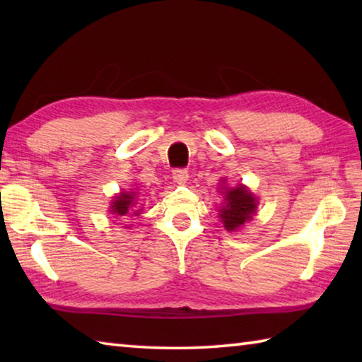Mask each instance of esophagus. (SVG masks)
Wrapping results in <instances>:
<instances>
[{
    "label": "esophagus",
    "instance_id": "esophagus-1",
    "mask_svg": "<svg viewBox=\"0 0 362 362\" xmlns=\"http://www.w3.org/2000/svg\"><path fill=\"white\" fill-rule=\"evenodd\" d=\"M173 179L179 185H183L188 180V170L187 169H174L173 170Z\"/></svg>",
    "mask_w": 362,
    "mask_h": 362
}]
</instances>
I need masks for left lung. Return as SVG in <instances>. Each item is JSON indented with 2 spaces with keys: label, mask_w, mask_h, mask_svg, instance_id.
<instances>
[{
  "label": "left lung",
  "mask_w": 362,
  "mask_h": 362,
  "mask_svg": "<svg viewBox=\"0 0 362 362\" xmlns=\"http://www.w3.org/2000/svg\"><path fill=\"white\" fill-rule=\"evenodd\" d=\"M226 204L220 209V217H222L223 226L228 231L238 230L241 225H244L247 220L252 218L255 214L257 201L246 187H236L231 188L225 193Z\"/></svg>",
  "instance_id": "left-lung-1"
}]
</instances>
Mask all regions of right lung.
I'll list each match as a JSON object with an SVG mask.
<instances>
[{"label":"right lung","mask_w":362,"mask_h":362,"mask_svg":"<svg viewBox=\"0 0 362 362\" xmlns=\"http://www.w3.org/2000/svg\"><path fill=\"white\" fill-rule=\"evenodd\" d=\"M134 204H136V194L124 192L113 201L112 212L116 216H127V214L134 212V216H137L139 211H134Z\"/></svg>","instance_id":"obj_1"}]
</instances>
